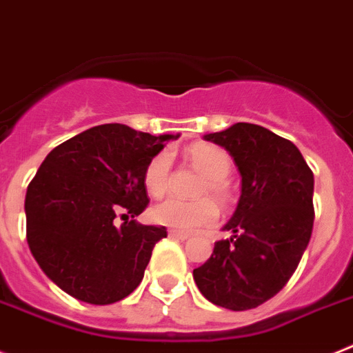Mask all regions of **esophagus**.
<instances>
[{"label":"esophagus","mask_w":353,"mask_h":353,"mask_svg":"<svg viewBox=\"0 0 353 353\" xmlns=\"http://www.w3.org/2000/svg\"><path fill=\"white\" fill-rule=\"evenodd\" d=\"M168 236H170V238H177V240H188L190 238L188 232H181L176 231V229H170V231H168Z\"/></svg>","instance_id":"1"}]
</instances>
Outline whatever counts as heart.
<instances>
[{"mask_svg": "<svg viewBox=\"0 0 353 353\" xmlns=\"http://www.w3.org/2000/svg\"><path fill=\"white\" fill-rule=\"evenodd\" d=\"M188 158L195 167L204 174L197 195V201H179V199H165L152 208L151 216L154 222L172 228L181 232H194L208 228L219 219V206H225L231 201V186L229 174L232 170V159L222 147L213 143H195L188 149ZM170 168L172 154L161 151L147 163L143 170V186L152 197H161L167 194L170 186ZM213 196L215 200L210 199Z\"/></svg>", "mask_w": 353, "mask_h": 353, "instance_id": "heart-1", "label": "heart"}]
</instances>
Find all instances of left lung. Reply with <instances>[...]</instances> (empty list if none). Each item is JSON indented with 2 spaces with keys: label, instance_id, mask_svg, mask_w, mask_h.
<instances>
[{
  "label": "left lung",
  "instance_id": "1",
  "mask_svg": "<svg viewBox=\"0 0 353 353\" xmlns=\"http://www.w3.org/2000/svg\"><path fill=\"white\" fill-rule=\"evenodd\" d=\"M204 139L232 156L241 195L223 228L232 236L214 243L194 281L214 305L247 311L277 295L295 274L311 240L314 177L295 143L263 125L238 122Z\"/></svg>",
  "mask_w": 353,
  "mask_h": 353
}]
</instances>
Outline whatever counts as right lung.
Masks as SVG:
<instances>
[{"label":"right lung","instance_id":"add662e5","mask_svg":"<svg viewBox=\"0 0 353 353\" xmlns=\"http://www.w3.org/2000/svg\"><path fill=\"white\" fill-rule=\"evenodd\" d=\"M172 134L103 124L65 140L30 181L24 211L35 261L60 290L94 305L137 290L167 229L133 220L149 204L147 163ZM126 222L121 228L114 219Z\"/></svg>","mask_w":353,"mask_h":353}]
</instances>
